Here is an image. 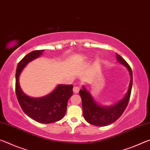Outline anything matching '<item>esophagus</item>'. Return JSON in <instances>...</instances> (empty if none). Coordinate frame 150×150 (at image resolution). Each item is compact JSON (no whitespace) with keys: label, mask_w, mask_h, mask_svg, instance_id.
Here are the masks:
<instances>
[{"label":"esophagus","mask_w":150,"mask_h":150,"mask_svg":"<svg viewBox=\"0 0 150 150\" xmlns=\"http://www.w3.org/2000/svg\"><path fill=\"white\" fill-rule=\"evenodd\" d=\"M80 90V88L79 86H74L73 88V92L75 93V94H78V92H79Z\"/></svg>","instance_id":"esophagus-1"}]
</instances>
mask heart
Returning <instances> with one entry per match:
<instances>
[{"instance_id": "obj_1", "label": "heart", "mask_w": 150, "mask_h": 150, "mask_svg": "<svg viewBox=\"0 0 150 150\" xmlns=\"http://www.w3.org/2000/svg\"><path fill=\"white\" fill-rule=\"evenodd\" d=\"M89 57H90L89 56L86 55V56H82V59H84V60H87L88 58H89ZM97 59L98 60V59H99V58L97 57Z\"/></svg>"}]
</instances>
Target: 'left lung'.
I'll list each match as a JSON object with an SVG mask.
<instances>
[{"mask_svg": "<svg viewBox=\"0 0 150 150\" xmlns=\"http://www.w3.org/2000/svg\"><path fill=\"white\" fill-rule=\"evenodd\" d=\"M117 62L121 64L127 68L130 76V82L129 88L125 96L119 102L112 105H102L96 101L90 91L84 86L80 90V96L82 98L83 116L86 121L90 124L97 126H105L110 125L119 118L122 116L128 104L130 98L133 75L132 71L128 64L124 59L116 53Z\"/></svg>", "mask_w": 150, "mask_h": 150, "instance_id": "obj_1", "label": "left lung"}]
</instances>
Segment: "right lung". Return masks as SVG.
I'll list each match as a JSON object with an SVG mask.
<instances>
[{
  "instance_id": "right-lung-1",
  "label": "right lung",
  "mask_w": 150,
  "mask_h": 150,
  "mask_svg": "<svg viewBox=\"0 0 150 150\" xmlns=\"http://www.w3.org/2000/svg\"><path fill=\"white\" fill-rule=\"evenodd\" d=\"M45 50H34L26 55L17 65L16 94L22 110L34 121L50 124L62 119L66 112L68 100L73 94V86L58 84L53 91L45 96L34 98L24 93L19 84L21 72L29 62L38 58Z\"/></svg>"
}]
</instances>
